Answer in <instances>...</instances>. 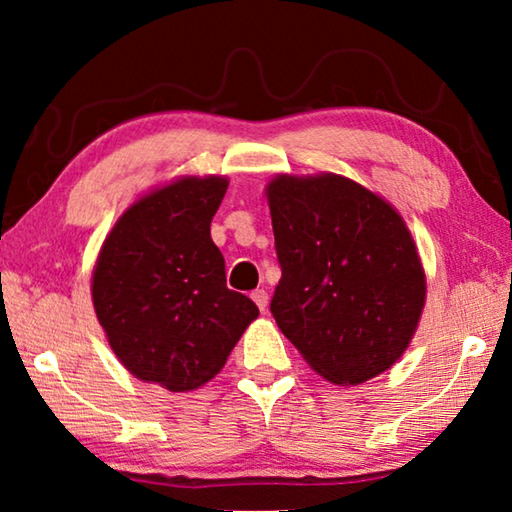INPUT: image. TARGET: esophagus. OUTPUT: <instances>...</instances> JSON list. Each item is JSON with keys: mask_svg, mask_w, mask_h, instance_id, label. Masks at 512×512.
I'll use <instances>...</instances> for the list:
<instances>
[{"mask_svg": "<svg viewBox=\"0 0 512 512\" xmlns=\"http://www.w3.org/2000/svg\"><path fill=\"white\" fill-rule=\"evenodd\" d=\"M255 300V305L262 309V311H266V307H268V293L264 291V289H255L253 291V296H250Z\"/></svg>", "mask_w": 512, "mask_h": 512, "instance_id": "esophagus-1", "label": "esophagus"}]
</instances>
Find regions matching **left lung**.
<instances>
[{"mask_svg": "<svg viewBox=\"0 0 512 512\" xmlns=\"http://www.w3.org/2000/svg\"><path fill=\"white\" fill-rule=\"evenodd\" d=\"M280 284L271 314L332 384L357 386L402 357L427 280L391 203L336 173L275 176L266 187Z\"/></svg>", "mask_w": 512, "mask_h": 512, "instance_id": "obj_1", "label": "left lung"}]
</instances>
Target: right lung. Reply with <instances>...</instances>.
<instances>
[{
  "label": "right lung",
  "mask_w": 512,
  "mask_h": 512,
  "mask_svg": "<svg viewBox=\"0 0 512 512\" xmlns=\"http://www.w3.org/2000/svg\"><path fill=\"white\" fill-rule=\"evenodd\" d=\"M228 189L221 176H185L119 216L97 257L92 302L108 343L137 379L185 393L219 375L259 309L225 287L210 237Z\"/></svg>",
  "instance_id": "right-lung-1"
}]
</instances>
